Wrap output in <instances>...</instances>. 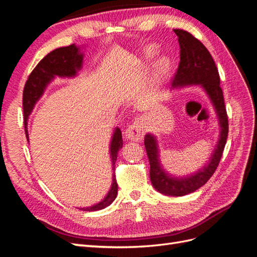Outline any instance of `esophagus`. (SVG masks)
Segmentation results:
<instances>
[{"mask_svg":"<svg viewBox=\"0 0 257 257\" xmlns=\"http://www.w3.org/2000/svg\"><path fill=\"white\" fill-rule=\"evenodd\" d=\"M145 124L142 119H136L134 123L125 130V137L130 141L141 142L145 136Z\"/></svg>","mask_w":257,"mask_h":257,"instance_id":"obj_1","label":"esophagus"}]
</instances>
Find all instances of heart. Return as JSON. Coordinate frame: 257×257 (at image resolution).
Listing matches in <instances>:
<instances>
[{
    "label": "heart",
    "mask_w": 257,
    "mask_h": 257,
    "mask_svg": "<svg viewBox=\"0 0 257 257\" xmlns=\"http://www.w3.org/2000/svg\"><path fill=\"white\" fill-rule=\"evenodd\" d=\"M155 52H157V51H155V48H154V47L148 48V49L146 50V52H145V53H146V58H147V59L153 58ZM168 69H169V61H168L167 59H162V60H160L159 63H158V66H157L158 74H159L160 76H163V75L166 74V73L168 72Z\"/></svg>",
    "instance_id": "heart-1"
}]
</instances>
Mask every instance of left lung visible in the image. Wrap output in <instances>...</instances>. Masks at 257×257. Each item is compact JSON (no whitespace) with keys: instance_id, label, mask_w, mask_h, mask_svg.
<instances>
[{"instance_id":"obj_1","label":"left lung","mask_w":257,"mask_h":257,"mask_svg":"<svg viewBox=\"0 0 257 257\" xmlns=\"http://www.w3.org/2000/svg\"><path fill=\"white\" fill-rule=\"evenodd\" d=\"M174 32L180 46V63L174 77L173 87L199 84L204 88L214 106L221 126L220 139L208 164L196 174L183 178L172 177L162 169L155 137L151 134L145 136V147L150 162V179L154 189L165 195L183 196L203 186L219 166L228 135V116L220 87V75L211 54L191 33L180 29H175Z\"/></svg>"}]
</instances>
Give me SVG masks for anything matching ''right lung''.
Here are the masks:
<instances>
[{"label": "right lung", "instance_id": "right-lung-1", "mask_svg": "<svg viewBox=\"0 0 257 257\" xmlns=\"http://www.w3.org/2000/svg\"><path fill=\"white\" fill-rule=\"evenodd\" d=\"M83 54L80 52V48L77 47L74 44L69 45L67 47H61L54 49L48 53L35 68L30 74L29 78L25 84L22 96V106H23V116H25V131L27 139L29 142V134L27 128V121L30 113L32 112L34 105L40 97L43 95L44 90L47 87V84L54 78L56 76L59 77H74L77 72L82 66ZM123 146L122 134L119 127H116L113 132V136L110 144V155L112 160V184L108 192L106 197L99 201L98 204L81 208L84 211H96V210L104 209L109 206L115 199L118 194V183L114 175V164L118 157V152Z\"/></svg>", "mask_w": 257, "mask_h": 257}]
</instances>
